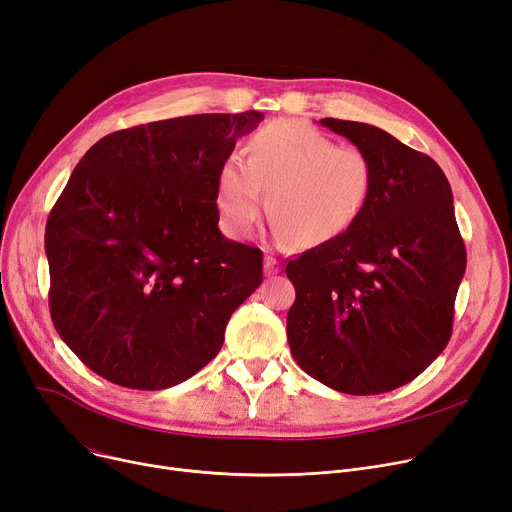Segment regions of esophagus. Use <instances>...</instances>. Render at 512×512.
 <instances>
[{"mask_svg": "<svg viewBox=\"0 0 512 512\" xmlns=\"http://www.w3.org/2000/svg\"><path fill=\"white\" fill-rule=\"evenodd\" d=\"M263 270H265V276H274V274H278V272H280V263H278V259H276V257H272V255H267V257L263 259Z\"/></svg>", "mask_w": 512, "mask_h": 512, "instance_id": "34e87169", "label": "esophagus"}]
</instances>
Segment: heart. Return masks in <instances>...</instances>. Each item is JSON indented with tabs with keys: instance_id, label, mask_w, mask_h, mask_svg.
Instances as JSON below:
<instances>
[{
	"instance_id": "heart-1",
	"label": "heart",
	"mask_w": 512,
	"mask_h": 512,
	"mask_svg": "<svg viewBox=\"0 0 512 512\" xmlns=\"http://www.w3.org/2000/svg\"><path fill=\"white\" fill-rule=\"evenodd\" d=\"M245 161L228 157L215 176L224 230L247 238L261 213L297 247L328 242L355 224L373 186V159L299 120H272L245 143Z\"/></svg>"
}]
</instances>
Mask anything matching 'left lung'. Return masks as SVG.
I'll list each match as a JSON object with an SVG mask.
<instances>
[{
  "instance_id": "left-lung-1",
  "label": "left lung",
  "mask_w": 512,
  "mask_h": 512,
  "mask_svg": "<svg viewBox=\"0 0 512 512\" xmlns=\"http://www.w3.org/2000/svg\"><path fill=\"white\" fill-rule=\"evenodd\" d=\"M319 124L369 153L373 186L351 228L286 265L297 290L286 317L290 353L332 390L382 394L415 380L446 348L465 242L432 157L378 126Z\"/></svg>"
}]
</instances>
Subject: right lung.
<instances>
[{"instance_id":"obj_1","label":"right lung","mask_w":512,"mask_h":512,"mask_svg":"<svg viewBox=\"0 0 512 512\" xmlns=\"http://www.w3.org/2000/svg\"><path fill=\"white\" fill-rule=\"evenodd\" d=\"M261 112L118 130L78 161L45 228L49 309L107 382L164 390L205 367L263 280L259 249L228 240L215 176Z\"/></svg>"}]
</instances>
